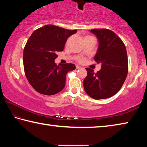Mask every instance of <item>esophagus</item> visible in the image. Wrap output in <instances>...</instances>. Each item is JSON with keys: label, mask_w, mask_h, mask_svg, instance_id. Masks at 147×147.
<instances>
[{"label": "esophagus", "mask_w": 147, "mask_h": 147, "mask_svg": "<svg viewBox=\"0 0 147 147\" xmlns=\"http://www.w3.org/2000/svg\"><path fill=\"white\" fill-rule=\"evenodd\" d=\"M76 68L77 69H82L81 67H80V66H78V65H76Z\"/></svg>", "instance_id": "esophagus-1"}]
</instances>
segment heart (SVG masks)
I'll list each match as a JSON object with an SVG mask.
<instances>
[{
    "instance_id": "heart-1",
    "label": "heart",
    "mask_w": 147,
    "mask_h": 147,
    "mask_svg": "<svg viewBox=\"0 0 147 147\" xmlns=\"http://www.w3.org/2000/svg\"><path fill=\"white\" fill-rule=\"evenodd\" d=\"M86 37H89V36H86L85 38H86ZM82 60H83L82 58H80V59H78V61H82Z\"/></svg>"
}]
</instances>
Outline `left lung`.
Returning <instances> with one entry per match:
<instances>
[{
    "label": "left lung",
    "mask_w": 147,
    "mask_h": 147,
    "mask_svg": "<svg viewBox=\"0 0 147 147\" xmlns=\"http://www.w3.org/2000/svg\"><path fill=\"white\" fill-rule=\"evenodd\" d=\"M98 38V48L94 60L101 63V69L94 73L86 68L88 75L84 80L86 93L96 100L111 97L120 90L128 71L127 53L121 38L108 29H92Z\"/></svg>",
    "instance_id": "1"
}]
</instances>
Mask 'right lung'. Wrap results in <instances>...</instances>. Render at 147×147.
Wrapping results in <instances>:
<instances>
[{
  "instance_id": "obj_1",
  "label": "right lung",
  "mask_w": 147,
  "mask_h": 147,
  "mask_svg": "<svg viewBox=\"0 0 147 147\" xmlns=\"http://www.w3.org/2000/svg\"><path fill=\"white\" fill-rule=\"evenodd\" d=\"M76 31L48 24L36 30L28 39L23 51L24 73L38 93L53 95L64 88L67 73L76 67L73 63L57 65L54 60L57 53L63 51L67 39Z\"/></svg>"
}]
</instances>
